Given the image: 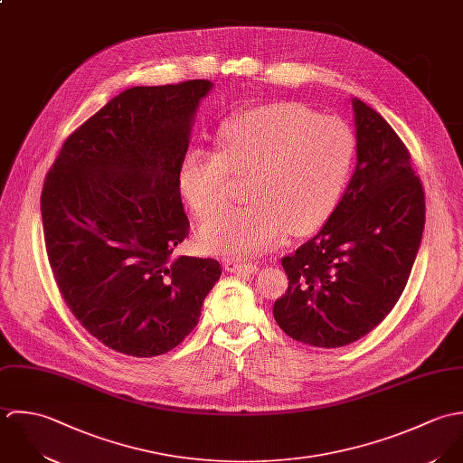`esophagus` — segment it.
I'll list each match as a JSON object with an SVG mask.
<instances>
[{
	"label": "esophagus",
	"instance_id": "esophagus-1",
	"mask_svg": "<svg viewBox=\"0 0 463 463\" xmlns=\"http://www.w3.org/2000/svg\"><path fill=\"white\" fill-rule=\"evenodd\" d=\"M225 270L227 272H258V265L256 263H245V261H234V260H229L225 261Z\"/></svg>",
	"mask_w": 463,
	"mask_h": 463
}]
</instances>
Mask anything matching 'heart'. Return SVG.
Returning a JSON list of instances; mask_svg holds the SVG:
<instances>
[{"label":"heart","instance_id":"obj_1","mask_svg":"<svg viewBox=\"0 0 463 463\" xmlns=\"http://www.w3.org/2000/svg\"><path fill=\"white\" fill-rule=\"evenodd\" d=\"M216 145L185 154L179 189L196 216H207L227 202L232 175L250 179V205L225 209L200 225L202 247L220 256L258 254L288 232L318 229L335 211L356 154V137L345 121L293 101L223 121Z\"/></svg>","mask_w":463,"mask_h":463}]
</instances>
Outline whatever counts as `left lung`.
I'll list each match as a JSON object with an SVG mask.
<instances>
[{"instance_id":"8db88e82","label":"left lung","mask_w":463,"mask_h":463,"mask_svg":"<svg viewBox=\"0 0 463 463\" xmlns=\"http://www.w3.org/2000/svg\"><path fill=\"white\" fill-rule=\"evenodd\" d=\"M356 168L320 229L282 258L288 289L274 304L279 327L315 347L349 345L383 322L415 263L426 203L410 152L367 103L353 98Z\"/></svg>"}]
</instances>
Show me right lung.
<instances>
[{"mask_svg":"<svg viewBox=\"0 0 463 463\" xmlns=\"http://www.w3.org/2000/svg\"><path fill=\"white\" fill-rule=\"evenodd\" d=\"M209 80L114 96L62 145L41 193L50 267L77 320L109 349L152 358L194 329L222 267L174 258L189 232L179 168Z\"/></svg>","mask_w":463,"mask_h":463,"instance_id":"obj_1","label":"right lung"}]
</instances>
